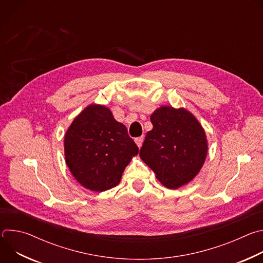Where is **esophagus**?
I'll return each instance as SVG.
<instances>
[{"label": "esophagus", "instance_id": "34e87169", "mask_svg": "<svg viewBox=\"0 0 263 263\" xmlns=\"http://www.w3.org/2000/svg\"><path fill=\"white\" fill-rule=\"evenodd\" d=\"M143 139H144V137H143V136H140V137H136V138H135V143L137 144V146H138V147H140V146L142 145Z\"/></svg>", "mask_w": 263, "mask_h": 263}]
</instances>
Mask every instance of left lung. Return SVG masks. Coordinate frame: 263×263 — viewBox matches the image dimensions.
I'll use <instances>...</instances> for the list:
<instances>
[{"mask_svg":"<svg viewBox=\"0 0 263 263\" xmlns=\"http://www.w3.org/2000/svg\"><path fill=\"white\" fill-rule=\"evenodd\" d=\"M153 129L145 135L139 156L167 189L191 182L208 151L205 131L185 108L161 106L151 115Z\"/></svg>","mask_w":263,"mask_h":263,"instance_id":"obj_1","label":"left lung"}]
</instances>
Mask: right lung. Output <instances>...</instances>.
I'll use <instances>...</instances> for the list:
<instances>
[{
	"label": "right lung",
	"mask_w": 263,
	"mask_h": 263,
	"mask_svg": "<svg viewBox=\"0 0 263 263\" xmlns=\"http://www.w3.org/2000/svg\"><path fill=\"white\" fill-rule=\"evenodd\" d=\"M138 146L125 125L104 105L87 106L64 136L65 162L85 189L101 193L117 186Z\"/></svg>",
	"instance_id": "right-lung-1"
}]
</instances>
